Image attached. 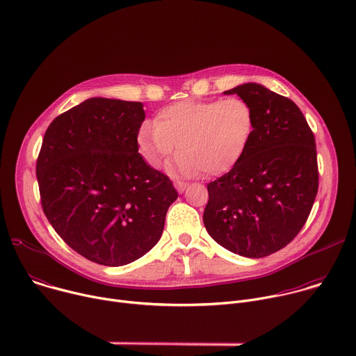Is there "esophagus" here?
I'll return each instance as SVG.
<instances>
[{
	"mask_svg": "<svg viewBox=\"0 0 356 356\" xmlns=\"http://www.w3.org/2000/svg\"><path fill=\"white\" fill-rule=\"evenodd\" d=\"M175 187L177 188L179 193H183V191L186 190V187H187V183H184V181H181V180H176V181H175Z\"/></svg>",
	"mask_w": 356,
	"mask_h": 356,
	"instance_id": "esophagus-1",
	"label": "esophagus"
}]
</instances>
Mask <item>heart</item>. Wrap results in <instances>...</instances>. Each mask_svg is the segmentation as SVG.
I'll list each match as a JSON object with an SVG mask.
<instances>
[{
  "label": "heart",
  "mask_w": 356,
  "mask_h": 356,
  "mask_svg": "<svg viewBox=\"0 0 356 356\" xmlns=\"http://www.w3.org/2000/svg\"><path fill=\"white\" fill-rule=\"evenodd\" d=\"M253 132L255 114L243 98L179 101L161 110L155 124L139 128L138 145L152 168H161L177 145L181 175L220 176L242 159Z\"/></svg>",
  "instance_id": "1"
}]
</instances>
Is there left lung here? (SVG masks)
<instances>
[{
  "label": "left lung",
  "mask_w": 356,
  "mask_h": 356,
  "mask_svg": "<svg viewBox=\"0 0 356 356\" xmlns=\"http://www.w3.org/2000/svg\"><path fill=\"white\" fill-rule=\"evenodd\" d=\"M238 94L255 114L246 154L207 184L202 221L211 238L246 258H264L290 243L306 224L318 191L316 138L287 97L255 83Z\"/></svg>",
  "instance_id": "1"
}]
</instances>
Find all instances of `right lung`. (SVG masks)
<instances>
[{"mask_svg": "<svg viewBox=\"0 0 356 356\" xmlns=\"http://www.w3.org/2000/svg\"><path fill=\"white\" fill-rule=\"evenodd\" d=\"M142 103L90 98L56 117L36 161L40 204L60 238L104 266L154 248L177 198L172 180L138 152Z\"/></svg>", "mask_w": 356, "mask_h": 356, "instance_id": "1", "label": "right lung"}]
</instances>
